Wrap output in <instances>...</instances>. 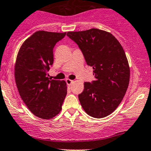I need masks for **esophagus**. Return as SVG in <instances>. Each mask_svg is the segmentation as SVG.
Returning <instances> with one entry per match:
<instances>
[{
    "label": "esophagus",
    "instance_id": "obj_1",
    "mask_svg": "<svg viewBox=\"0 0 151 151\" xmlns=\"http://www.w3.org/2000/svg\"><path fill=\"white\" fill-rule=\"evenodd\" d=\"M66 82L67 85H71V84H72L73 83H74V81H73V80H69V79H66Z\"/></svg>",
    "mask_w": 151,
    "mask_h": 151
}]
</instances>
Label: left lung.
I'll return each instance as SVG.
<instances>
[{
  "mask_svg": "<svg viewBox=\"0 0 151 151\" xmlns=\"http://www.w3.org/2000/svg\"><path fill=\"white\" fill-rule=\"evenodd\" d=\"M66 35L93 68L95 80L85 83L78 96L83 109L96 118L110 115L121 104L129 83L130 69L122 46L113 35L97 28Z\"/></svg>",
  "mask_w": 151,
  "mask_h": 151,
  "instance_id": "obj_1",
  "label": "left lung"
}]
</instances>
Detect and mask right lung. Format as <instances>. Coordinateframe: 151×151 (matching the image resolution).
<instances>
[{"mask_svg": "<svg viewBox=\"0 0 151 151\" xmlns=\"http://www.w3.org/2000/svg\"><path fill=\"white\" fill-rule=\"evenodd\" d=\"M66 33L36 31L24 42L18 52L14 77L18 91L30 112L50 119L60 112L67 94L64 80L49 79L53 48Z\"/></svg>", "mask_w": 151, "mask_h": 151, "instance_id": "1", "label": "right lung"}]
</instances>
